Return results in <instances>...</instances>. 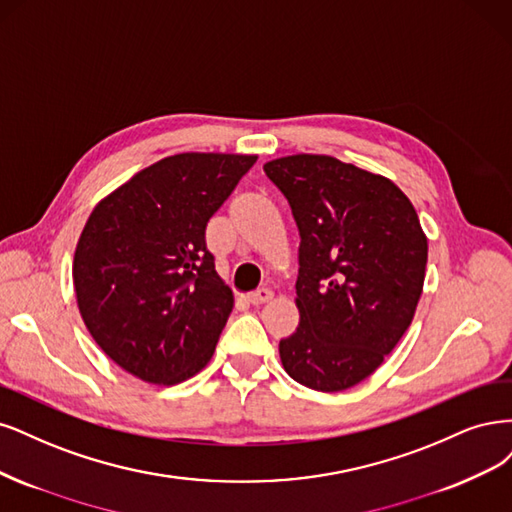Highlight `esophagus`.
<instances>
[{
  "instance_id": "obj_1",
  "label": "esophagus",
  "mask_w": 512,
  "mask_h": 512,
  "mask_svg": "<svg viewBox=\"0 0 512 512\" xmlns=\"http://www.w3.org/2000/svg\"><path fill=\"white\" fill-rule=\"evenodd\" d=\"M272 298H274V293H272L270 289H266V287H261V289H257V291H253V293H249V302H251L253 306L266 304V302H270Z\"/></svg>"
}]
</instances>
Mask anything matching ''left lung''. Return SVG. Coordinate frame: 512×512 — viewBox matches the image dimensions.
<instances>
[{
  "instance_id": "1",
  "label": "left lung",
  "mask_w": 512,
  "mask_h": 512,
  "mask_svg": "<svg viewBox=\"0 0 512 512\" xmlns=\"http://www.w3.org/2000/svg\"><path fill=\"white\" fill-rule=\"evenodd\" d=\"M300 229V325L280 340L285 372L315 391L368 378L408 329L423 291L427 238L389 178L329 155L263 166Z\"/></svg>"
}]
</instances>
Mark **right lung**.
I'll use <instances>...</instances> for the list:
<instances>
[{
	"instance_id": "add662e5",
	"label": "right lung",
	"mask_w": 512,
	"mask_h": 512,
	"mask_svg": "<svg viewBox=\"0 0 512 512\" xmlns=\"http://www.w3.org/2000/svg\"><path fill=\"white\" fill-rule=\"evenodd\" d=\"M255 155L180 153L97 204L74 253L78 310L100 349L146 383L200 372L234 308L206 225Z\"/></svg>"
}]
</instances>
